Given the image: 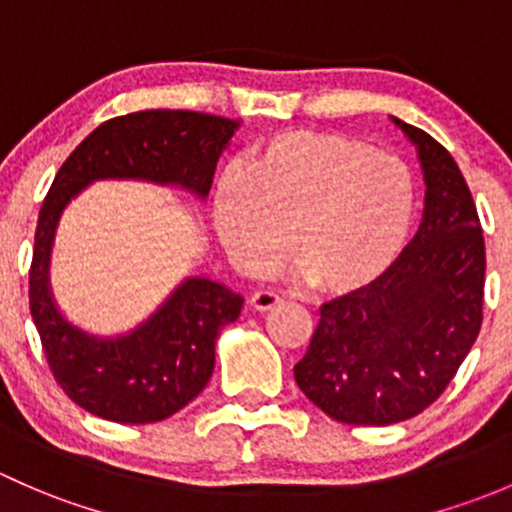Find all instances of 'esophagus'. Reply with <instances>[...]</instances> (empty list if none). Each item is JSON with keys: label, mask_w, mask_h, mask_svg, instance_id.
<instances>
[{"label": "esophagus", "mask_w": 512, "mask_h": 512, "mask_svg": "<svg viewBox=\"0 0 512 512\" xmlns=\"http://www.w3.org/2000/svg\"><path fill=\"white\" fill-rule=\"evenodd\" d=\"M249 303H251V308L261 310V313H263V310H271L273 305L281 303V295L273 293V291H256L254 295H251Z\"/></svg>", "instance_id": "34e87169"}]
</instances>
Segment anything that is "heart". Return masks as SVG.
<instances>
[{
  "mask_svg": "<svg viewBox=\"0 0 512 512\" xmlns=\"http://www.w3.org/2000/svg\"><path fill=\"white\" fill-rule=\"evenodd\" d=\"M416 214L412 170L340 135L286 133L254 152L249 175L226 170L214 194L221 244L251 273L288 251L320 293L367 288L394 266Z\"/></svg>",
  "mask_w": 512,
  "mask_h": 512,
  "instance_id": "1",
  "label": "heart"
}]
</instances>
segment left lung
I'll return each instance as SVG.
<instances>
[{
	"label": "left lung",
	"mask_w": 512,
	"mask_h": 512,
	"mask_svg": "<svg viewBox=\"0 0 512 512\" xmlns=\"http://www.w3.org/2000/svg\"><path fill=\"white\" fill-rule=\"evenodd\" d=\"M424 175L419 231L382 278L330 300L303 360L300 392L342 424L387 426L434 404L483 320L486 246L468 184L446 147L404 120Z\"/></svg>",
	"instance_id": "obj_1"
}]
</instances>
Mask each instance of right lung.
Masks as SVG:
<instances>
[{"mask_svg":"<svg viewBox=\"0 0 512 512\" xmlns=\"http://www.w3.org/2000/svg\"><path fill=\"white\" fill-rule=\"evenodd\" d=\"M239 128L241 120L192 110H140L98 125L61 165L36 224L29 308L56 382L86 412L152 424L187 407L212 379L219 330L239 318L244 298L209 276H187L135 328L91 333L63 315L51 291L63 212L103 179L177 187L204 202Z\"/></svg>","mask_w":512,"mask_h":512,"instance_id":"add662e5","label":"right lung"}]
</instances>
